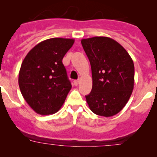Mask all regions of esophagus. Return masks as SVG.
<instances>
[{
	"label": "esophagus",
	"instance_id": "esophagus-1",
	"mask_svg": "<svg viewBox=\"0 0 157 157\" xmlns=\"http://www.w3.org/2000/svg\"><path fill=\"white\" fill-rule=\"evenodd\" d=\"M74 86H77V85L79 84V80H74Z\"/></svg>",
	"mask_w": 157,
	"mask_h": 157
}]
</instances>
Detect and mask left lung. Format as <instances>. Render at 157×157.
<instances>
[{
  "label": "left lung",
  "instance_id": "1",
  "mask_svg": "<svg viewBox=\"0 0 157 157\" xmlns=\"http://www.w3.org/2000/svg\"><path fill=\"white\" fill-rule=\"evenodd\" d=\"M83 48L90 62L93 87L86 99L96 115L111 117L129 100L134 84L132 58L118 42L105 36L83 39Z\"/></svg>",
  "mask_w": 157,
  "mask_h": 157
}]
</instances>
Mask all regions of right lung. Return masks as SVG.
Here are the masks:
<instances>
[{
    "instance_id": "add662e5",
    "label": "right lung",
    "mask_w": 157,
    "mask_h": 157,
    "mask_svg": "<svg viewBox=\"0 0 157 157\" xmlns=\"http://www.w3.org/2000/svg\"><path fill=\"white\" fill-rule=\"evenodd\" d=\"M74 39L52 38L29 51L19 73V86L28 105L42 115L56 113L71 89L62 59Z\"/></svg>"
}]
</instances>
